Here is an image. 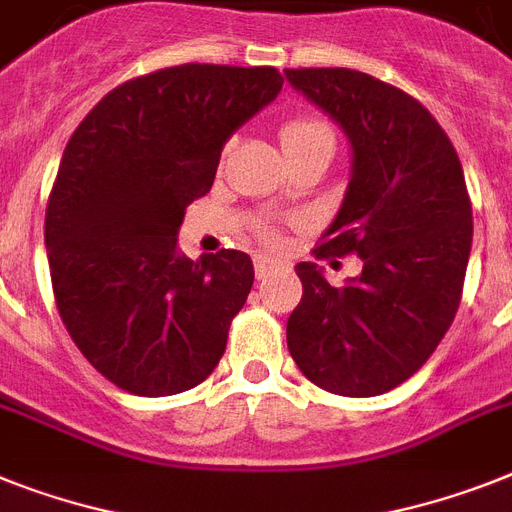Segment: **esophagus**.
<instances>
[{"label":"esophagus","mask_w":512,"mask_h":512,"mask_svg":"<svg viewBox=\"0 0 512 512\" xmlns=\"http://www.w3.org/2000/svg\"><path fill=\"white\" fill-rule=\"evenodd\" d=\"M274 269H277V261L264 259V256H259V259H256V277H259V280H264L266 274L274 272Z\"/></svg>","instance_id":"1"}]
</instances>
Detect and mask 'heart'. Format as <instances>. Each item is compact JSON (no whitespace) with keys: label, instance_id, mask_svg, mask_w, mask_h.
<instances>
[{"label":"heart","instance_id":"heart-1","mask_svg":"<svg viewBox=\"0 0 512 512\" xmlns=\"http://www.w3.org/2000/svg\"><path fill=\"white\" fill-rule=\"evenodd\" d=\"M280 141L287 156L303 154V151L314 149H327L335 154L337 133L335 125H332L327 117H322V114H295V117H290L287 122H282ZM259 235L266 243H274V240H277V230L269 225H261Z\"/></svg>","mask_w":512,"mask_h":512}]
</instances>
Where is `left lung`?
<instances>
[{"label": "left lung", "mask_w": 512, "mask_h": 512, "mask_svg": "<svg viewBox=\"0 0 512 512\" xmlns=\"http://www.w3.org/2000/svg\"><path fill=\"white\" fill-rule=\"evenodd\" d=\"M285 75L353 146L348 193L314 256L363 261L345 287L311 261L295 266L303 298L287 319V348L316 387L374 398L413 377L458 314L474 238L466 177L411 94L348 67Z\"/></svg>", "instance_id": "left-lung-1"}]
</instances>
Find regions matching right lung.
Listing matches in <instances>:
<instances>
[{
    "label": "right lung",
    "instance_id": "1",
    "mask_svg": "<svg viewBox=\"0 0 512 512\" xmlns=\"http://www.w3.org/2000/svg\"><path fill=\"white\" fill-rule=\"evenodd\" d=\"M277 67H164L112 88L59 162L44 219L62 324L101 377L164 398L204 382L253 285L251 256L177 253L225 141L280 94Z\"/></svg>",
    "mask_w": 512,
    "mask_h": 512
}]
</instances>
